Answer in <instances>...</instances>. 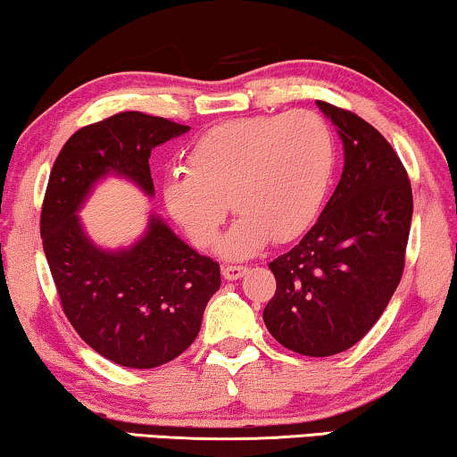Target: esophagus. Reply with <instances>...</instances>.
<instances>
[{"label": "esophagus", "instance_id": "obj_1", "mask_svg": "<svg viewBox=\"0 0 457 457\" xmlns=\"http://www.w3.org/2000/svg\"><path fill=\"white\" fill-rule=\"evenodd\" d=\"M247 272V266H237V264H228V266H222V277L227 280H237L241 278L243 274Z\"/></svg>", "mask_w": 457, "mask_h": 457}]
</instances>
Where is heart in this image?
<instances>
[{
  "mask_svg": "<svg viewBox=\"0 0 457 457\" xmlns=\"http://www.w3.org/2000/svg\"><path fill=\"white\" fill-rule=\"evenodd\" d=\"M335 137L314 112L235 118L187 152V172L164 180V205L197 247L216 241L230 208L239 220L222 241L227 258H249L268 241L287 243L310 227L335 172Z\"/></svg>",
  "mask_w": 457,
  "mask_h": 457,
  "instance_id": "1",
  "label": "heart"
}]
</instances>
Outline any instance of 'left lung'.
<instances>
[{
	"instance_id": "left-lung-1",
	"label": "left lung",
	"mask_w": 457,
	"mask_h": 457,
	"mask_svg": "<svg viewBox=\"0 0 457 457\" xmlns=\"http://www.w3.org/2000/svg\"><path fill=\"white\" fill-rule=\"evenodd\" d=\"M318 108L337 127L345 166L318 222L268 264L277 291L264 322L283 347L327 358L383 316L403 274L414 199L402 160L372 124L333 104Z\"/></svg>"
}]
</instances>
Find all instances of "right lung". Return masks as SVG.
<instances>
[{
	"label": "right lung",
	"instance_id": "obj_1",
	"mask_svg": "<svg viewBox=\"0 0 457 457\" xmlns=\"http://www.w3.org/2000/svg\"><path fill=\"white\" fill-rule=\"evenodd\" d=\"M187 130L143 112L79 129L55 158L43 197V252L62 310L87 345L127 368L162 366L195 341L205 305L220 287V266L155 216L133 247L104 252L87 239L77 212L108 172L154 195L152 149Z\"/></svg>",
	"mask_w": 457,
	"mask_h": 457
}]
</instances>
